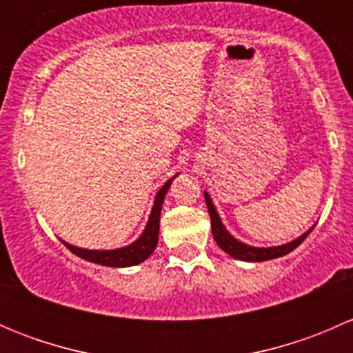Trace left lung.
Here are the masks:
<instances>
[{
    "label": "left lung",
    "instance_id": "obj_1",
    "mask_svg": "<svg viewBox=\"0 0 353 353\" xmlns=\"http://www.w3.org/2000/svg\"><path fill=\"white\" fill-rule=\"evenodd\" d=\"M205 201H206V208H208V213H210V220H212L213 239H215V243L219 244V248L222 249V251H225L227 254L239 259V261L258 263V261H266V259H275V258H280V256H285L290 251H294V249L297 248V245L301 244L309 234H311V230L314 229V227H311L307 232H304L302 236H299L297 239L290 241V243L287 244L272 245V248H256V245L241 243L239 239H236V237L225 229L219 212H216L215 205H213L212 198H210V194L206 193V191H205Z\"/></svg>",
    "mask_w": 353,
    "mask_h": 353
}]
</instances>
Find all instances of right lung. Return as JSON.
<instances>
[{
  "label": "right lung",
  "mask_w": 353,
  "mask_h": 353,
  "mask_svg": "<svg viewBox=\"0 0 353 353\" xmlns=\"http://www.w3.org/2000/svg\"><path fill=\"white\" fill-rule=\"evenodd\" d=\"M176 176L170 177L165 184L159 190V193L155 194L154 199V206H152L150 216L147 220V225H145L143 232L140 234L134 243L124 245V248H117V249H108V251H99V249H83V248H77V245L65 243L61 241L63 244L70 249L73 254L80 256L81 259L85 261L95 263V265H102V266H112V268H126V266H134L143 263L152 252L155 251L157 243H159V225H160V212H162V203L163 198H165L167 191H169L170 184L172 181L176 179Z\"/></svg>",
  "instance_id": "right-lung-1"
}]
</instances>
